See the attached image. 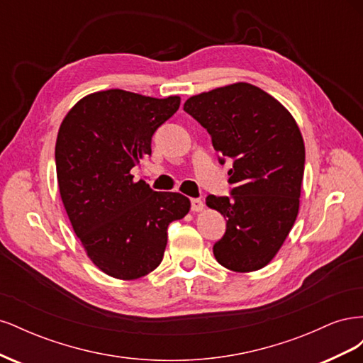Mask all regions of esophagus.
<instances>
[{
	"label": "esophagus",
	"instance_id": "34e87169",
	"mask_svg": "<svg viewBox=\"0 0 363 363\" xmlns=\"http://www.w3.org/2000/svg\"><path fill=\"white\" fill-rule=\"evenodd\" d=\"M191 208H192V212H203L204 211V203L200 199H192L191 200Z\"/></svg>",
	"mask_w": 363,
	"mask_h": 363
}]
</instances>
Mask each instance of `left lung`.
Listing matches in <instances>:
<instances>
[{
	"label": "left lung",
	"mask_w": 363,
	"mask_h": 363,
	"mask_svg": "<svg viewBox=\"0 0 363 363\" xmlns=\"http://www.w3.org/2000/svg\"><path fill=\"white\" fill-rule=\"evenodd\" d=\"M183 108L208 131L219 155L233 159L232 199H206L227 221L215 259L235 272L262 269L298 215L304 142L296 121L272 95L245 82L194 95Z\"/></svg>",
	"instance_id": "obj_1"
}]
</instances>
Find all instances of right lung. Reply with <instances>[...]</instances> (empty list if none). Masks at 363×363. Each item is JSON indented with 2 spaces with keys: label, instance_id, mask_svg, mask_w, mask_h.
Returning <instances> with one entry per match:
<instances>
[{
  "label": "right lung",
  "instance_id": "add662e5",
  "mask_svg": "<svg viewBox=\"0 0 363 363\" xmlns=\"http://www.w3.org/2000/svg\"><path fill=\"white\" fill-rule=\"evenodd\" d=\"M180 96L151 98L123 89L83 96L63 118L56 140L60 199L94 265L136 280L163 259L168 225L191 211L188 196L155 192L131 168L151 156L155 131Z\"/></svg>",
  "mask_w": 363,
  "mask_h": 363
}]
</instances>
